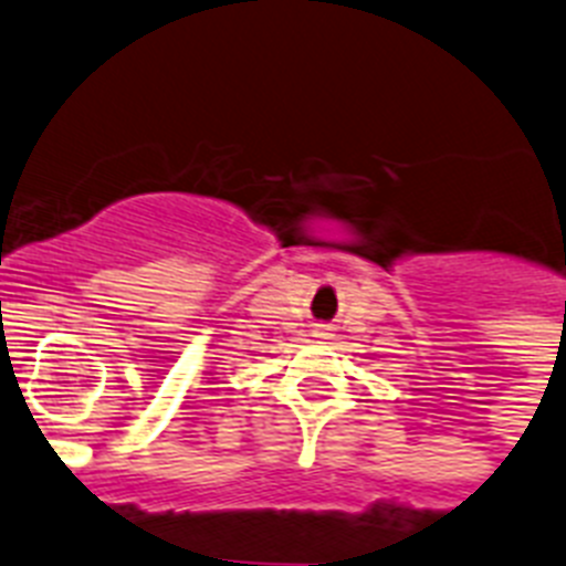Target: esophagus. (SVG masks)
<instances>
[{"label":"esophagus","instance_id":"obj_1","mask_svg":"<svg viewBox=\"0 0 566 566\" xmlns=\"http://www.w3.org/2000/svg\"><path fill=\"white\" fill-rule=\"evenodd\" d=\"M313 336H316V339H331V336H334V327L319 322V325H313Z\"/></svg>","mask_w":566,"mask_h":566}]
</instances>
